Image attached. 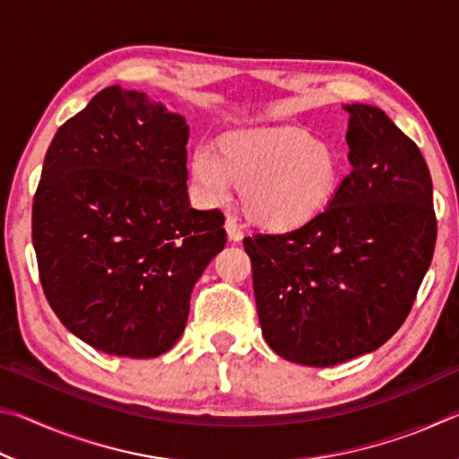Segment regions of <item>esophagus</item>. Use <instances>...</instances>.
Here are the masks:
<instances>
[{
  "label": "esophagus",
  "mask_w": 459,
  "mask_h": 459,
  "mask_svg": "<svg viewBox=\"0 0 459 459\" xmlns=\"http://www.w3.org/2000/svg\"><path fill=\"white\" fill-rule=\"evenodd\" d=\"M224 229H227V235H229V238L230 240H240L243 238V230H240V227L238 224L230 219H227V222H224Z\"/></svg>",
  "instance_id": "obj_1"
}]
</instances>
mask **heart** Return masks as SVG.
Instances as JSON below:
<instances>
[{
    "mask_svg": "<svg viewBox=\"0 0 459 459\" xmlns=\"http://www.w3.org/2000/svg\"><path fill=\"white\" fill-rule=\"evenodd\" d=\"M192 184L202 200L224 202L240 186L248 219L287 230L322 211L340 182L338 158L301 129H253L227 135L216 150L198 143L190 161Z\"/></svg>",
    "mask_w": 459,
    "mask_h": 459,
    "instance_id": "obj_1",
    "label": "heart"
}]
</instances>
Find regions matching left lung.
Instances as JSON below:
<instances>
[{"label":"left lung","instance_id":"8db88e82","mask_svg":"<svg viewBox=\"0 0 459 459\" xmlns=\"http://www.w3.org/2000/svg\"><path fill=\"white\" fill-rule=\"evenodd\" d=\"M351 174L301 227L245 237L263 338L281 359L333 367L377 351L407 320L437 219L421 152L386 113L346 105Z\"/></svg>","mask_w":459,"mask_h":459}]
</instances>
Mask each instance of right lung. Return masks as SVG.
Listing matches in <instances>:
<instances>
[{
	"label": "right lung",
	"mask_w": 459,
	"mask_h": 459,
	"mask_svg": "<svg viewBox=\"0 0 459 459\" xmlns=\"http://www.w3.org/2000/svg\"><path fill=\"white\" fill-rule=\"evenodd\" d=\"M188 135L160 100L107 87L46 152L32 206L38 273L58 320L100 352H168L194 283L227 243L219 208H190Z\"/></svg>",
	"instance_id": "1"
}]
</instances>
